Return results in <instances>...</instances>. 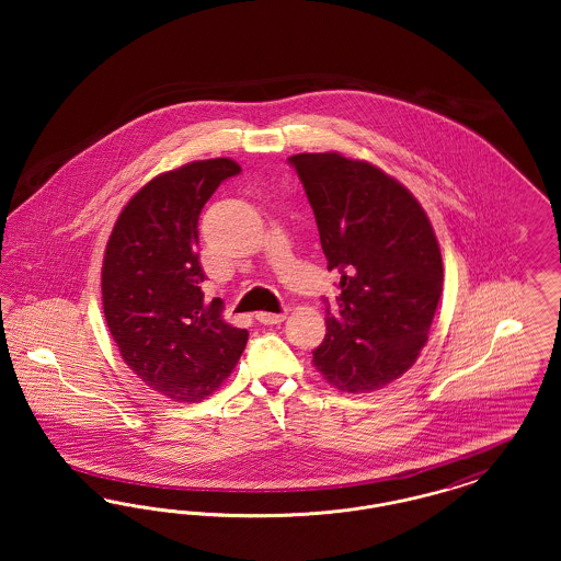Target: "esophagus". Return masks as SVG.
Here are the masks:
<instances>
[{
  "instance_id": "1",
  "label": "esophagus",
  "mask_w": 561,
  "mask_h": 561,
  "mask_svg": "<svg viewBox=\"0 0 561 561\" xmlns=\"http://www.w3.org/2000/svg\"><path fill=\"white\" fill-rule=\"evenodd\" d=\"M256 320L265 325H273V323H279V321L286 320V313H267V311H261L256 313Z\"/></svg>"
}]
</instances>
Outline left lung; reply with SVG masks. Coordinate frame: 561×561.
<instances>
[{
    "label": "left lung",
    "mask_w": 561,
    "mask_h": 561,
    "mask_svg": "<svg viewBox=\"0 0 561 561\" xmlns=\"http://www.w3.org/2000/svg\"><path fill=\"white\" fill-rule=\"evenodd\" d=\"M290 163L320 229L328 268L341 273L313 366L341 391L368 393L408 373L442 296V252L416 197L364 160L298 153Z\"/></svg>",
    "instance_id": "8db88e82"
}]
</instances>
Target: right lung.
Returning <instances> with one entry per match:
<instances>
[{"label":"right lung","mask_w":561,"mask_h":561,"mask_svg":"<svg viewBox=\"0 0 561 561\" xmlns=\"http://www.w3.org/2000/svg\"><path fill=\"white\" fill-rule=\"evenodd\" d=\"M229 158L163 172L124 206L103 259V309L124 362L172 401L206 400L233 373L248 332L206 302L197 220L218 185L240 174Z\"/></svg>","instance_id":"right-lung-1"}]
</instances>
